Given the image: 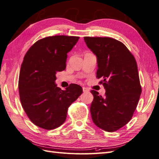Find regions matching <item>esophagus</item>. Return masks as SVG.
I'll return each mask as SVG.
<instances>
[{
    "instance_id": "obj_1",
    "label": "esophagus",
    "mask_w": 159,
    "mask_h": 159,
    "mask_svg": "<svg viewBox=\"0 0 159 159\" xmlns=\"http://www.w3.org/2000/svg\"><path fill=\"white\" fill-rule=\"evenodd\" d=\"M83 91H84V92H88V91H89V89H88L87 88L83 87Z\"/></svg>"
}]
</instances>
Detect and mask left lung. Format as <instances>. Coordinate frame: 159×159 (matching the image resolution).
Segmentation results:
<instances>
[{
  "mask_svg": "<svg viewBox=\"0 0 159 159\" xmlns=\"http://www.w3.org/2000/svg\"><path fill=\"white\" fill-rule=\"evenodd\" d=\"M97 56L96 77L106 90L104 97L92 90L91 118L96 126L116 131L131 119L142 91L137 61L121 42L109 37H84Z\"/></svg>",
  "mask_w": 159,
  "mask_h": 159,
  "instance_id": "8db88e82",
  "label": "left lung"
}]
</instances>
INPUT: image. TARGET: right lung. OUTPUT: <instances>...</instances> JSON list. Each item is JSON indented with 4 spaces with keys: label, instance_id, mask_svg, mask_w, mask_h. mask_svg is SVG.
Returning a JSON list of instances; mask_svg holds the SVG:
<instances>
[{
    "label": "right lung",
    "instance_id": "1",
    "mask_svg": "<svg viewBox=\"0 0 159 159\" xmlns=\"http://www.w3.org/2000/svg\"><path fill=\"white\" fill-rule=\"evenodd\" d=\"M80 37L57 35L38 40L26 52L21 65L18 89L22 106L36 126L54 129L66 121L68 107L82 93L71 84L61 90L54 84L56 74L66 69L69 52Z\"/></svg>",
    "mask_w": 159,
    "mask_h": 159
}]
</instances>
